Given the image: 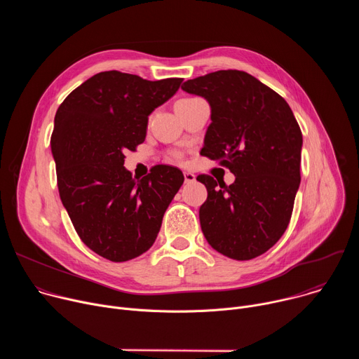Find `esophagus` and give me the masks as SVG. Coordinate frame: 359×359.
Wrapping results in <instances>:
<instances>
[{
	"mask_svg": "<svg viewBox=\"0 0 359 359\" xmlns=\"http://www.w3.org/2000/svg\"><path fill=\"white\" fill-rule=\"evenodd\" d=\"M184 182L186 183H193V182H196V176L190 172H184Z\"/></svg>",
	"mask_w": 359,
	"mask_h": 359,
	"instance_id": "obj_1",
	"label": "esophagus"
}]
</instances>
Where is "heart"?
<instances>
[{
	"instance_id": "obj_1",
	"label": "heart",
	"mask_w": 359,
	"mask_h": 359,
	"mask_svg": "<svg viewBox=\"0 0 359 359\" xmlns=\"http://www.w3.org/2000/svg\"><path fill=\"white\" fill-rule=\"evenodd\" d=\"M191 99H196V97H184V99H180L179 102H186V100H191ZM179 102H177V104H179Z\"/></svg>"
}]
</instances>
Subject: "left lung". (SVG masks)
Masks as SVG:
<instances>
[{
    "instance_id": "left-lung-1",
    "label": "left lung",
    "mask_w": 359,
    "mask_h": 359,
    "mask_svg": "<svg viewBox=\"0 0 359 359\" xmlns=\"http://www.w3.org/2000/svg\"><path fill=\"white\" fill-rule=\"evenodd\" d=\"M182 89L210 105L200 155L236 176L220 188L212 176L197 177L208 189L201 231L229 259L259 257L284 234L299 187L302 135L294 114L284 97L243 71L212 72Z\"/></svg>"
}]
</instances>
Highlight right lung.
<instances>
[{
    "label": "right lung",
    "instance_id": "obj_1",
    "mask_svg": "<svg viewBox=\"0 0 359 359\" xmlns=\"http://www.w3.org/2000/svg\"><path fill=\"white\" fill-rule=\"evenodd\" d=\"M182 81L100 72L57 111L50 150L60 196L81 240L104 259L122 263L147 251L184 182L173 166L158 165L140 180L123 166V151L143 143L149 115Z\"/></svg>",
    "mask_w": 359,
    "mask_h": 359
}]
</instances>
